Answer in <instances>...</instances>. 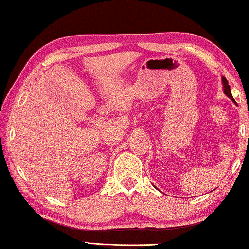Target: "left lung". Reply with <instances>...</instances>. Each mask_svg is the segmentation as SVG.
Returning a JSON list of instances; mask_svg holds the SVG:
<instances>
[{
  "mask_svg": "<svg viewBox=\"0 0 249 249\" xmlns=\"http://www.w3.org/2000/svg\"><path fill=\"white\" fill-rule=\"evenodd\" d=\"M222 86H223V93L226 94L227 96L229 97L230 100L233 102V103H236V101H234V100H233V97H232V94H231L230 86H229V84H228V80H227L226 78H224V77H222Z\"/></svg>",
  "mask_w": 249,
  "mask_h": 249,
  "instance_id": "obj_1",
  "label": "left lung"
}]
</instances>
